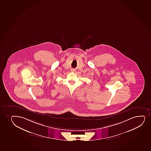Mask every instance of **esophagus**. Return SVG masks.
Masks as SVG:
<instances>
[{
    "label": "esophagus",
    "instance_id": "1",
    "mask_svg": "<svg viewBox=\"0 0 151 151\" xmlns=\"http://www.w3.org/2000/svg\"><path fill=\"white\" fill-rule=\"evenodd\" d=\"M71 71H75V70H74V69H72V70H71Z\"/></svg>",
    "mask_w": 151,
    "mask_h": 151
}]
</instances>
